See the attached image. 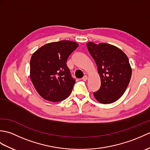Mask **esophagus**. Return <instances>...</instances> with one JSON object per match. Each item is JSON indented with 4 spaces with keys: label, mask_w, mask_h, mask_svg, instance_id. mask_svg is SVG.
<instances>
[{
    "label": "esophagus",
    "mask_w": 150,
    "mask_h": 150,
    "mask_svg": "<svg viewBox=\"0 0 150 150\" xmlns=\"http://www.w3.org/2000/svg\"><path fill=\"white\" fill-rule=\"evenodd\" d=\"M87 79H88V77H87L86 75H84V77H82V80H83L84 81H86Z\"/></svg>",
    "instance_id": "obj_1"
}]
</instances>
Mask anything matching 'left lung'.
Masks as SVG:
<instances>
[{
  "mask_svg": "<svg viewBox=\"0 0 150 150\" xmlns=\"http://www.w3.org/2000/svg\"><path fill=\"white\" fill-rule=\"evenodd\" d=\"M89 52L97 66L101 85L93 93L102 104H110L119 99L125 92L132 77L128 57L117 47L107 43H87Z\"/></svg>",
  "mask_w": 150,
  "mask_h": 150,
  "instance_id": "left-lung-1",
  "label": "left lung"
}]
</instances>
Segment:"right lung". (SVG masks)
Instances as JSON below:
<instances>
[{
  "mask_svg": "<svg viewBox=\"0 0 150 150\" xmlns=\"http://www.w3.org/2000/svg\"><path fill=\"white\" fill-rule=\"evenodd\" d=\"M79 44L60 40L44 45L31 56L30 79L44 99L60 102L69 97L75 80L66 64L67 59Z\"/></svg>",
  "mask_w": 150,
  "mask_h": 150,
  "instance_id": "right-lung-1",
  "label": "right lung"
}]
</instances>
